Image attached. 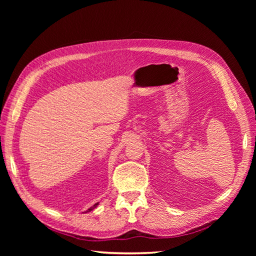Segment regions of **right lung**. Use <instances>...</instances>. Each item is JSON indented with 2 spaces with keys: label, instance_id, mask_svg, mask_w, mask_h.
Returning <instances> with one entry per match:
<instances>
[{
  "label": "right lung",
  "instance_id": "obj_1",
  "mask_svg": "<svg viewBox=\"0 0 256 256\" xmlns=\"http://www.w3.org/2000/svg\"><path fill=\"white\" fill-rule=\"evenodd\" d=\"M97 205H98V203H96V204H95L94 206H92L90 208H88V210H86V212H92V209H95V208L97 207Z\"/></svg>",
  "mask_w": 256,
  "mask_h": 256
}]
</instances>
